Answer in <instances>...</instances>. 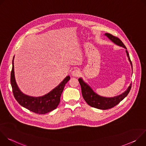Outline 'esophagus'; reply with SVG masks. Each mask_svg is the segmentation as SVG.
Listing matches in <instances>:
<instances>
[{"mask_svg":"<svg viewBox=\"0 0 146 146\" xmlns=\"http://www.w3.org/2000/svg\"><path fill=\"white\" fill-rule=\"evenodd\" d=\"M80 72L78 69H74L72 72V75L74 77H77L80 76Z\"/></svg>","mask_w":146,"mask_h":146,"instance_id":"34e87169","label":"esophagus"}]
</instances>
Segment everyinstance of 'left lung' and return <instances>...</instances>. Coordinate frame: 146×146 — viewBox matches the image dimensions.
<instances>
[{"label": "left lung", "instance_id": "1", "mask_svg": "<svg viewBox=\"0 0 146 146\" xmlns=\"http://www.w3.org/2000/svg\"><path fill=\"white\" fill-rule=\"evenodd\" d=\"M105 35L112 42H113L116 45L126 49L125 51L127 53V57L128 58V60L130 62L132 69V64L129 57V55L128 54V51L127 50L126 47L125 46L121 40L118 37H115L110 33H106L105 34ZM78 81L81 87L82 97L87 103L88 105L91 106V107L100 110H107L109 109H111L116 106L117 105H118L121 101H122L128 95L131 90L132 86V84H131L125 91L122 94L118 96L111 98H107L100 96L96 92H95L91 88V87L87 84V83H86L84 80H83L82 78H79Z\"/></svg>", "mask_w": 146, "mask_h": 146}]
</instances>
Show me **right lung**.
Instances as JSON below:
<instances>
[{"label": "right lung", "mask_w": 146, "mask_h": 146, "mask_svg": "<svg viewBox=\"0 0 146 146\" xmlns=\"http://www.w3.org/2000/svg\"><path fill=\"white\" fill-rule=\"evenodd\" d=\"M14 56L12 62L10 81L13 95L16 100L21 106L39 114H44L55 110L59 104L61 94L65 84L70 80V76L66 77L57 87L48 94L42 96H31L22 92L17 84L14 75Z\"/></svg>", "instance_id": "right-lung-1"}]
</instances>
